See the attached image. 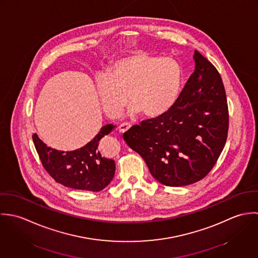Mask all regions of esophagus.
I'll use <instances>...</instances> for the list:
<instances>
[{"label": "esophagus", "mask_w": 258, "mask_h": 258, "mask_svg": "<svg viewBox=\"0 0 258 258\" xmlns=\"http://www.w3.org/2000/svg\"><path fill=\"white\" fill-rule=\"evenodd\" d=\"M130 127H131L130 124H128V123H123V124H121V125L118 127V131H119L120 133H125L126 131H128V130L130 129Z\"/></svg>", "instance_id": "esophagus-1"}]
</instances>
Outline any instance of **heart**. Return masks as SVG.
<instances>
[{"mask_svg": "<svg viewBox=\"0 0 258 258\" xmlns=\"http://www.w3.org/2000/svg\"><path fill=\"white\" fill-rule=\"evenodd\" d=\"M183 82V70L172 57H161L137 51L115 60L107 74L96 78V92L103 112L117 117L127 97L132 105L129 114L140 112L157 117L175 104Z\"/></svg>", "mask_w": 258, "mask_h": 258, "instance_id": "b5f03b06", "label": "heart"}]
</instances>
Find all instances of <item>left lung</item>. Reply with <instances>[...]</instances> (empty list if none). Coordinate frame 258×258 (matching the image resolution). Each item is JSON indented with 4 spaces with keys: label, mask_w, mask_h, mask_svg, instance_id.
<instances>
[{
    "label": "left lung",
    "mask_w": 258,
    "mask_h": 258,
    "mask_svg": "<svg viewBox=\"0 0 258 258\" xmlns=\"http://www.w3.org/2000/svg\"><path fill=\"white\" fill-rule=\"evenodd\" d=\"M195 71L175 104L123 134L161 184H194L214 168L225 145L228 109L221 75L198 50Z\"/></svg>",
    "instance_id": "1"
}]
</instances>
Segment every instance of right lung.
<instances>
[{
	"label": "right lung",
	"mask_w": 258,
	"mask_h": 258,
	"mask_svg": "<svg viewBox=\"0 0 258 258\" xmlns=\"http://www.w3.org/2000/svg\"><path fill=\"white\" fill-rule=\"evenodd\" d=\"M114 128L112 124L104 125L86 145L68 152L47 147L36 133L33 140L42 166L55 182L75 189L99 191L110 184L115 173V162L101 155L99 142Z\"/></svg>",
	"instance_id": "add662e5"
}]
</instances>
